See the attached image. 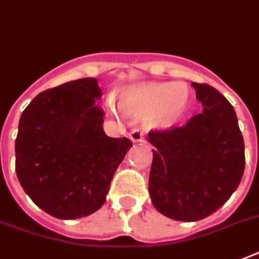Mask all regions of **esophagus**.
Masks as SVG:
<instances>
[{
    "mask_svg": "<svg viewBox=\"0 0 259 259\" xmlns=\"http://www.w3.org/2000/svg\"><path fill=\"white\" fill-rule=\"evenodd\" d=\"M129 138L133 142H145V136L142 133L141 130L138 129H133L129 133Z\"/></svg>",
    "mask_w": 259,
    "mask_h": 259,
    "instance_id": "1",
    "label": "esophagus"
}]
</instances>
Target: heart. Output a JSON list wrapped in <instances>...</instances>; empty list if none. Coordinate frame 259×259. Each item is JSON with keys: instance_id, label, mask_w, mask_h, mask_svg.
<instances>
[{"instance_id": "heart-1", "label": "heart", "mask_w": 259, "mask_h": 259, "mask_svg": "<svg viewBox=\"0 0 259 259\" xmlns=\"http://www.w3.org/2000/svg\"><path fill=\"white\" fill-rule=\"evenodd\" d=\"M189 89L185 83H144L127 87L119 95L126 114L148 117L150 125L170 126L188 107Z\"/></svg>"}]
</instances>
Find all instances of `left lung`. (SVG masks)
I'll use <instances>...</instances> for the list:
<instances>
[{
  "label": "left lung",
  "mask_w": 259,
  "mask_h": 259,
  "mask_svg": "<svg viewBox=\"0 0 259 259\" xmlns=\"http://www.w3.org/2000/svg\"><path fill=\"white\" fill-rule=\"evenodd\" d=\"M203 111L185 125L152 130V203L183 222L204 219L229 200L245 170V142L227 99L205 83H192Z\"/></svg>",
  "instance_id": "obj_1"
}]
</instances>
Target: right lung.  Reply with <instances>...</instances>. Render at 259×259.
Listing matches in <instances>:
<instances>
[{
	"label": "right lung",
	"mask_w": 259,
	"mask_h": 259,
	"mask_svg": "<svg viewBox=\"0 0 259 259\" xmlns=\"http://www.w3.org/2000/svg\"><path fill=\"white\" fill-rule=\"evenodd\" d=\"M98 80L83 78L42 91L22 111L16 138V173L26 195L59 219L101 208L129 138L107 137Z\"/></svg>",
	"instance_id": "1"
}]
</instances>
